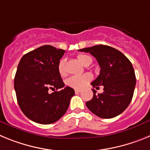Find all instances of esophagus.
<instances>
[{
  "label": "esophagus",
  "instance_id": "esophagus-1",
  "mask_svg": "<svg viewBox=\"0 0 150 150\" xmlns=\"http://www.w3.org/2000/svg\"><path fill=\"white\" fill-rule=\"evenodd\" d=\"M81 92V90L80 89H75V93L76 94H79Z\"/></svg>",
  "mask_w": 150,
  "mask_h": 150
}]
</instances>
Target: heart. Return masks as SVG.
Returning a JSON list of instances; mask_svg holds the SVG:
<instances>
[{"mask_svg":"<svg viewBox=\"0 0 150 150\" xmlns=\"http://www.w3.org/2000/svg\"><path fill=\"white\" fill-rule=\"evenodd\" d=\"M77 59L80 63L85 64L88 61H91V58L86 55H78ZM65 61L62 59L59 62L58 69L59 72L61 75L65 74V68H64ZM92 78L90 74H84L80 75H74L71 76L67 79V84L69 86L72 87L74 88H83L88 83Z\"/></svg>","mask_w":150,"mask_h":150,"instance_id":"heart-1","label":"heart"}]
</instances>
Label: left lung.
I'll return each instance as SVG.
<instances>
[{
	"label": "left lung",
	"instance_id": "left-lung-1",
	"mask_svg": "<svg viewBox=\"0 0 150 150\" xmlns=\"http://www.w3.org/2000/svg\"><path fill=\"white\" fill-rule=\"evenodd\" d=\"M96 58L100 67L99 76L91 85L104 86V92L96 95L86 103L88 110L103 119L119 116L128 107L134 95L136 76L132 63L121 52L105 45L79 50Z\"/></svg>",
	"mask_w": 150,
	"mask_h": 150
}]
</instances>
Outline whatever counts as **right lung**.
<instances>
[{"label":"right lung","instance_id":"obj_1","mask_svg":"<svg viewBox=\"0 0 150 150\" xmlns=\"http://www.w3.org/2000/svg\"><path fill=\"white\" fill-rule=\"evenodd\" d=\"M65 51L50 45L24 55L14 79L17 101L22 112L39 124L54 123L67 111L74 90L65 88L59 72L60 59ZM62 88L48 93L49 89Z\"/></svg>","mask_w":150,"mask_h":150}]
</instances>
